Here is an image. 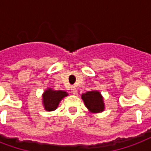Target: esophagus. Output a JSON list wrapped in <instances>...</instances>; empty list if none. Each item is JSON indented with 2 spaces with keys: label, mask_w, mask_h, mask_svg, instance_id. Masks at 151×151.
<instances>
[{
  "label": "esophagus",
  "mask_w": 151,
  "mask_h": 151,
  "mask_svg": "<svg viewBox=\"0 0 151 151\" xmlns=\"http://www.w3.org/2000/svg\"><path fill=\"white\" fill-rule=\"evenodd\" d=\"M71 91H72V93L73 94H77V89L76 86H72V87H71Z\"/></svg>",
  "instance_id": "34e87169"
}]
</instances>
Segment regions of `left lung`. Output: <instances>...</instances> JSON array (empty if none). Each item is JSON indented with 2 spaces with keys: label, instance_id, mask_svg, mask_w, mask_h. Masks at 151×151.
Wrapping results in <instances>:
<instances>
[{
  "label": "left lung",
  "instance_id": "obj_1",
  "mask_svg": "<svg viewBox=\"0 0 151 151\" xmlns=\"http://www.w3.org/2000/svg\"><path fill=\"white\" fill-rule=\"evenodd\" d=\"M85 106L92 113H101L105 110L104 98L98 91H91L81 95Z\"/></svg>",
  "mask_w": 151,
  "mask_h": 151
}]
</instances>
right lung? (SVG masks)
Masks as SVG:
<instances>
[{
  "label": "right lung",
  "mask_w": 151,
  "mask_h": 151,
  "mask_svg": "<svg viewBox=\"0 0 151 151\" xmlns=\"http://www.w3.org/2000/svg\"><path fill=\"white\" fill-rule=\"evenodd\" d=\"M67 96H68V94L65 91H55L52 88L48 87L42 95L44 109L48 112L56 110L60 101Z\"/></svg>",
  "instance_id": "obj_1"
}]
</instances>
